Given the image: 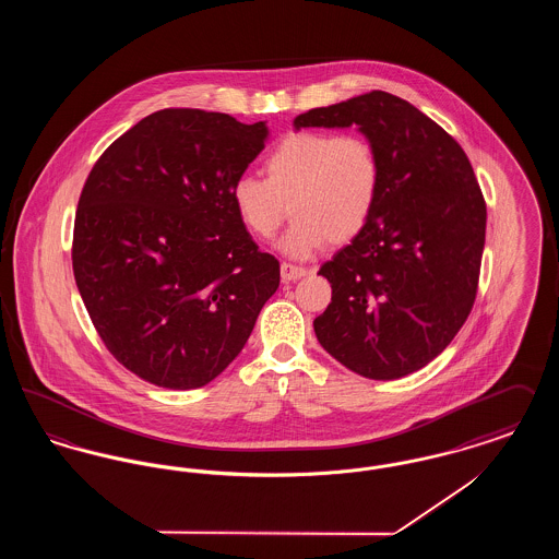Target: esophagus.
Segmentation results:
<instances>
[{
	"label": "esophagus",
	"instance_id": "34e87169",
	"mask_svg": "<svg viewBox=\"0 0 559 559\" xmlns=\"http://www.w3.org/2000/svg\"><path fill=\"white\" fill-rule=\"evenodd\" d=\"M306 272H308L306 267L295 266V264H289V262L281 264V276H283L285 283H293V281L306 276Z\"/></svg>",
	"mask_w": 559,
	"mask_h": 559
}]
</instances>
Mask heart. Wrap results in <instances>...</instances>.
I'll return each instance as SVG.
<instances>
[{"instance_id":"obj_1","label":"heart","mask_w":559,"mask_h":559,"mask_svg":"<svg viewBox=\"0 0 559 559\" xmlns=\"http://www.w3.org/2000/svg\"><path fill=\"white\" fill-rule=\"evenodd\" d=\"M264 178L242 174L230 188L240 222L258 239L270 240L289 215L281 242L293 258H308L329 240L354 239L371 219L381 163L360 133L297 132L281 140L264 160Z\"/></svg>"}]
</instances>
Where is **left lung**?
Segmentation results:
<instances>
[{
    "instance_id": "obj_1",
    "label": "left lung",
    "mask_w": 559,
    "mask_h": 559,
    "mask_svg": "<svg viewBox=\"0 0 559 559\" xmlns=\"http://www.w3.org/2000/svg\"><path fill=\"white\" fill-rule=\"evenodd\" d=\"M369 138L381 190L367 226L319 274L331 304L314 320L320 346L349 371L400 379L451 344L478 293L486 203L461 144L419 108L381 90L293 121Z\"/></svg>"
}]
</instances>
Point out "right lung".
Returning <instances> with one entry per match:
<instances>
[{"instance_id":"obj_1","label":"right lung","mask_w":559,"mask_h":559,"mask_svg":"<svg viewBox=\"0 0 559 559\" xmlns=\"http://www.w3.org/2000/svg\"><path fill=\"white\" fill-rule=\"evenodd\" d=\"M264 121L163 108L94 163L75 213V283L108 352L167 390H194L247 344L278 289L230 188L266 140Z\"/></svg>"}]
</instances>
